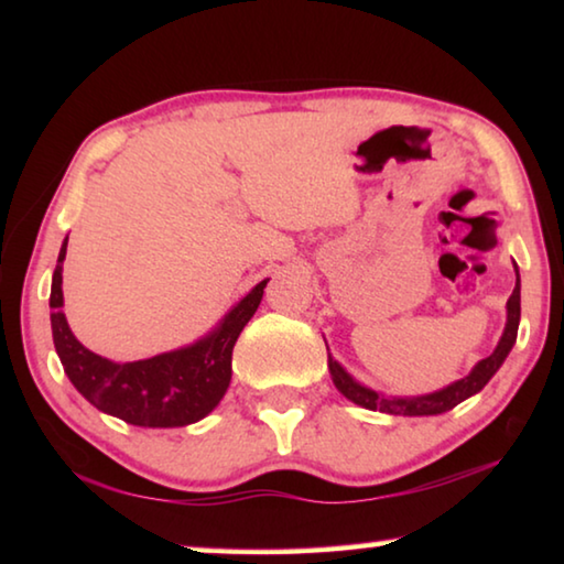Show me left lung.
I'll list each match as a JSON object with an SVG mask.
<instances>
[{
	"label": "left lung",
	"mask_w": 564,
	"mask_h": 564,
	"mask_svg": "<svg viewBox=\"0 0 564 564\" xmlns=\"http://www.w3.org/2000/svg\"><path fill=\"white\" fill-rule=\"evenodd\" d=\"M514 265V289L512 295L508 299V321H505V330L498 340V346L490 352L488 358H482L480 362H475V368L467 373L465 378L455 380V383L445 386L435 393H425V395H383L378 390L368 388L358 383L340 362L328 352V370L333 378V386H336L343 395H346L350 403H356L366 410H380V413L388 415H441L453 410L457 403H463L475 393L488 386V380L498 373L505 358L510 356V350L518 340V326H520V269L518 263ZM328 348V343H326Z\"/></svg>",
	"instance_id": "left-lung-1"
}]
</instances>
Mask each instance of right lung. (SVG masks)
<instances>
[{
  "instance_id": "add662e5",
  "label": "right lung",
  "mask_w": 564,
  "mask_h": 564,
  "mask_svg": "<svg viewBox=\"0 0 564 564\" xmlns=\"http://www.w3.org/2000/svg\"><path fill=\"white\" fill-rule=\"evenodd\" d=\"M64 238L52 275V338L72 386L101 413L139 427H184L221 403L231 383V356L238 336L263 299L269 279L256 283L231 311L194 343L147 360L113 362L84 348L64 316Z\"/></svg>"
}]
</instances>
